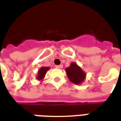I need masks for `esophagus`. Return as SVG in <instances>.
I'll use <instances>...</instances> for the list:
<instances>
[{
	"label": "esophagus",
	"mask_w": 121,
	"mask_h": 121,
	"mask_svg": "<svg viewBox=\"0 0 121 121\" xmlns=\"http://www.w3.org/2000/svg\"><path fill=\"white\" fill-rule=\"evenodd\" d=\"M56 68H57V69H62V68H63V65H56Z\"/></svg>",
	"instance_id": "1"
}]
</instances>
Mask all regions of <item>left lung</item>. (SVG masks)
<instances>
[{
	"label": "left lung",
	"instance_id": "8db88e82",
	"mask_svg": "<svg viewBox=\"0 0 121 121\" xmlns=\"http://www.w3.org/2000/svg\"><path fill=\"white\" fill-rule=\"evenodd\" d=\"M65 71L70 81L76 85H80L85 80L86 74L76 63L72 62L69 67L65 69Z\"/></svg>",
	"mask_w": 121,
	"mask_h": 121
}]
</instances>
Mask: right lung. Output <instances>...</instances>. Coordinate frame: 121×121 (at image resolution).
Segmentation results:
<instances>
[{
    "instance_id": "add662e5",
    "label": "right lung",
    "mask_w": 121,
    "mask_h": 121,
    "mask_svg": "<svg viewBox=\"0 0 121 121\" xmlns=\"http://www.w3.org/2000/svg\"><path fill=\"white\" fill-rule=\"evenodd\" d=\"M49 69H50L49 67H42L40 69L38 70L36 79L38 81H42L45 78V74Z\"/></svg>"
}]
</instances>
